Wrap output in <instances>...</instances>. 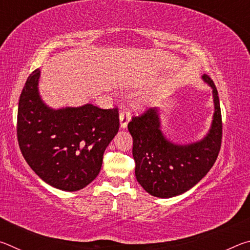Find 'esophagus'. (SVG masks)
Instances as JSON below:
<instances>
[{"label":"esophagus","instance_id":"34e87169","mask_svg":"<svg viewBox=\"0 0 250 250\" xmlns=\"http://www.w3.org/2000/svg\"><path fill=\"white\" fill-rule=\"evenodd\" d=\"M119 119H120V126L122 129L125 128L126 125H128V122L130 121V112L128 111L126 109H124L122 111L120 112V116H119Z\"/></svg>","mask_w":250,"mask_h":250}]
</instances>
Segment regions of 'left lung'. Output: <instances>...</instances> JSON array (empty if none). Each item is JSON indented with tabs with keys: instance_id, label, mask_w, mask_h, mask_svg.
I'll return each mask as SVG.
<instances>
[{
	"instance_id": "1",
	"label": "left lung",
	"mask_w": 250,
	"mask_h": 250,
	"mask_svg": "<svg viewBox=\"0 0 250 250\" xmlns=\"http://www.w3.org/2000/svg\"><path fill=\"white\" fill-rule=\"evenodd\" d=\"M203 79L213 89L215 112L209 132L191 145H174L160 129L158 108L132 117L128 124L132 135L135 177L151 195L168 198L180 195L197 184L214 166L222 146L223 122L218 92L206 74Z\"/></svg>"
}]
</instances>
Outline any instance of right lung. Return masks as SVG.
I'll return each mask as SVG.
<instances>
[{
	"label": "right lung",
	"instance_id": "obj_1",
	"mask_svg": "<svg viewBox=\"0 0 250 250\" xmlns=\"http://www.w3.org/2000/svg\"><path fill=\"white\" fill-rule=\"evenodd\" d=\"M40 74L35 69L28 76L20 97V149L46 183L62 191H78L99 174L105 147L119 130V111L91 104L50 109L39 94Z\"/></svg>",
	"mask_w": 250,
	"mask_h": 250
}]
</instances>
